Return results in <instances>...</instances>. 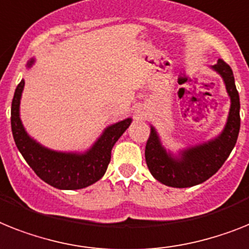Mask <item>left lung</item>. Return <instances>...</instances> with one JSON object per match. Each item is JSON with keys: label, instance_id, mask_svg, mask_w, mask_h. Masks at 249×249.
I'll return each mask as SVG.
<instances>
[{"label": "left lung", "instance_id": "left-lung-1", "mask_svg": "<svg viewBox=\"0 0 249 249\" xmlns=\"http://www.w3.org/2000/svg\"><path fill=\"white\" fill-rule=\"evenodd\" d=\"M211 69L221 76L231 98L227 123L216 137L173 154L164 147L159 133L151 126L145 147V159L150 173L165 186L186 188L202 183L220 169L235 146L240 128V103L233 71L223 59H217L216 65L211 66Z\"/></svg>", "mask_w": 249, "mask_h": 249}]
</instances>
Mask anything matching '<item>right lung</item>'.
<instances>
[{
	"mask_svg": "<svg viewBox=\"0 0 249 249\" xmlns=\"http://www.w3.org/2000/svg\"><path fill=\"white\" fill-rule=\"evenodd\" d=\"M36 62L32 58L26 63L30 69ZM25 81H20L11 104V129L16 146L26 163L46 183L58 190H81L91 186L104 176L110 161L114 143L129 127L132 118L113 123L102 132L91 147L84 153L55 151L39 143L29 136L20 118V100Z\"/></svg>",
	"mask_w": 249,
	"mask_h": 249,
	"instance_id": "obj_1",
	"label": "right lung"
}]
</instances>
